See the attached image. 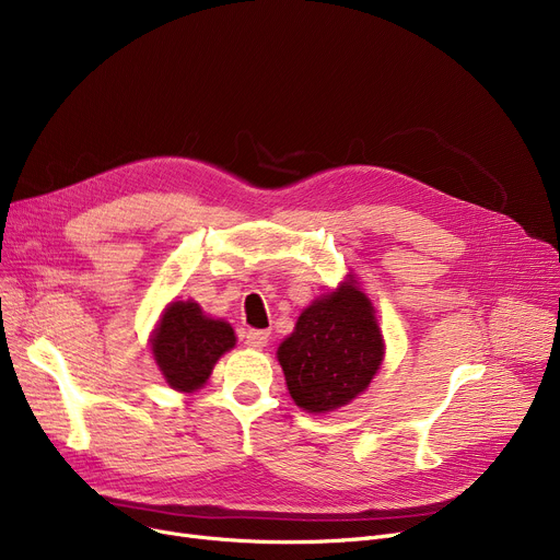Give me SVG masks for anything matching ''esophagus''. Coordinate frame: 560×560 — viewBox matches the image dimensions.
I'll return each instance as SVG.
<instances>
[{
    "label": "esophagus",
    "instance_id": "obj_1",
    "mask_svg": "<svg viewBox=\"0 0 560 560\" xmlns=\"http://www.w3.org/2000/svg\"><path fill=\"white\" fill-rule=\"evenodd\" d=\"M270 340V334L268 331H260V329H249L245 334V342L247 347H254V349H262L265 345H268Z\"/></svg>",
    "mask_w": 560,
    "mask_h": 560
}]
</instances>
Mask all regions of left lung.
Instances as JSON below:
<instances>
[{"label":"left lung","mask_w":560,"mask_h":560,"mask_svg":"<svg viewBox=\"0 0 560 560\" xmlns=\"http://www.w3.org/2000/svg\"><path fill=\"white\" fill-rule=\"evenodd\" d=\"M277 359L290 397L308 413H329L370 386L384 361V336L354 277L302 311Z\"/></svg>","instance_id":"1"}]
</instances>
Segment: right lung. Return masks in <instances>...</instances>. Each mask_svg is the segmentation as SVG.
<instances>
[{
	"mask_svg": "<svg viewBox=\"0 0 560 560\" xmlns=\"http://www.w3.org/2000/svg\"><path fill=\"white\" fill-rule=\"evenodd\" d=\"M233 345L235 334L224 319L203 315L195 302H172L152 336V354L170 388L192 393Z\"/></svg>",
	"mask_w": 560,
	"mask_h": 560,
	"instance_id": "1",
	"label": "right lung"
}]
</instances>
